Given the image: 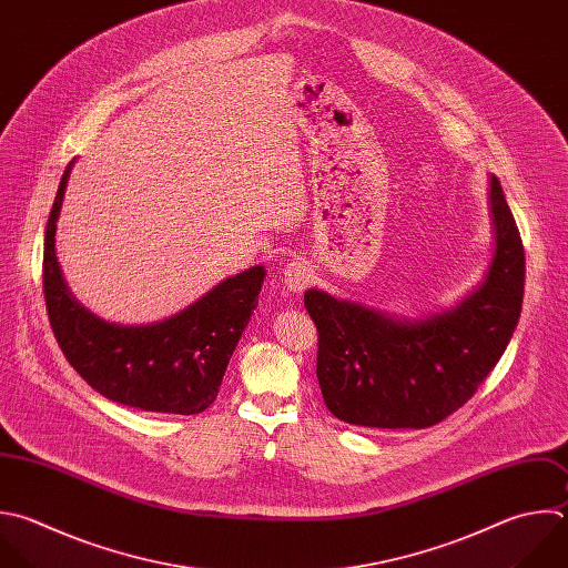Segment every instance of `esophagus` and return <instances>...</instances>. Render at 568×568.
I'll use <instances>...</instances> for the list:
<instances>
[{
	"mask_svg": "<svg viewBox=\"0 0 568 568\" xmlns=\"http://www.w3.org/2000/svg\"><path fill=\"white\" fill-rule=\"evenodd\" d=\"M311 280H313V271H311V266H308L306 262H302V260L288 262V264L284 266V271H282V282H284V286H286L288 291H293V293L304 291V288L311 284Z\"/></svg>",
	"mask_w": 568,
	"mask_h": 568,
	"instance_id": "1",
	"label": "esophagus"
}]
</instances>
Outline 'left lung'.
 <instances>
[{
  "label": "left lung",
  "instance_id": "8db88e82",
  "mask_svg": "<svg viewBox=\"0 0 568 568\" xmlns=\"http://www.w3.org/2000/svg\"><path fill=\"white\" fill-rule=\"evenodd\" d=\"M493 255L481 282L453 306L408 320L320 288L304 306L320 335L326 408L368 428H426L466 404L499 362L519 320L524 248L495 175H488Z\"/></svg>",
  "mask_w": 568,
  "mask_h": 568
}]
</instances>
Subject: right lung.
<instances>
[{
    "mask_svg": "<svg viewBox=\"0 0 568 568\" xmlns=\"http://www.w3.org/2000/svg\"><path fill=\"white\" fill-rule=\"evenodd\" d=\"M73 164L75 160L62 175L44 235V297L62 353L84 382L111 402L151 413L206 410L257 306L264 266L222 280L162 322L133 326L102 320L71 293L55 253Z\"/></svg>",
    "mask_w": 568,
    "mask_h": 568,
    "instance_id": "1",
    "label": "right lung"
}]
</instances>
